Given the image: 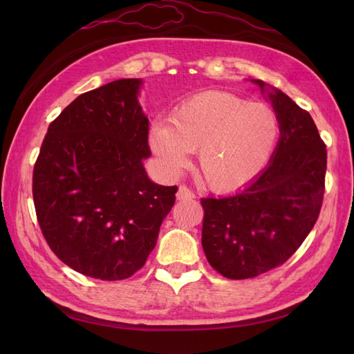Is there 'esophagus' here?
I'll return each instance as SVG.
<instances>
[{"label":"esophagus","mask_w":354,"mask_h":354,"mask_svg":"<svg viewBox=\"0 0 354 354\" xmlns=\"http://www.w3.org/2000/svg\"><path fill=\"white\" fill-rule=\"evenodd\" d=\"M176 198H178V201H192V199H194V193L189 189V187L179 185Z\"/></svg>","instance_id":"obj_1"}]
</instances>
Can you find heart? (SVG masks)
<instances>
[{
  "instance_id": "1",
  "label": "heart",
  "mask_w": 354,
  "mask_h": 354,
  "mask_svg": "<svg viewBox=\"0 0 354 354\" xmlns=\"http://www.w3.org/2000/svg\"><path fill=\"white\" fill-rule=\"evenodd\" d=\"M280 123L265 103H250L236 94L208 91L173 109L170 124L152 123L149 146L162 170L176 176L198 152V169L214 192L243 189L272 156Z\"/></svg>"
}]
</instances>
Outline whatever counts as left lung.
Listing matches in <instances>:
<instances>
[{
  "mask_svg": "<svg viewBox=\"0 0 354 354\" xmlns=\"http://www.w3.org/2000/svg\"><path fill=\"white\" fill-rule=\"evenodd\" d=\"M272 103L280 140L245 190L201 199L202 248L213 269L245 280L289 260L309 236L326 190L327 150L313 118L278 88L254 80Z\"/></svg>",
  "mask_w": 354,
  "mask_h": 354,
  "instance_id": "1",
  "label": "left lung"
}]
</instances>
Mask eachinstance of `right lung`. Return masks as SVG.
Segmentation results:
<instances>
[{
	"label": "right lung",
	"instance_id": "add662e5",
	"mask_svg": "<svg viewBox=\"0 0 354 354\" xmlns=\"http://www.w3.org/2000/svg\"><path fill=\"white\" fill-rule=\"evenodd\" d=\"M140 79L80 94L48 126L33 169L36 217L66 266L104 281L145 266L178 187L147 178Z\"/></svg>",
	"mask_w": 354,
	"mask_h": 354
}]
</instances>
